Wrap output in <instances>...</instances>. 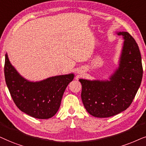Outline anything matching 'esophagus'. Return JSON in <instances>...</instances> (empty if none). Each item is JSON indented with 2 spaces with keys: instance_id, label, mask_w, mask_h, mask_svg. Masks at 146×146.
Listing matches in <instances>:
<instances>
[{
  "instance_id": "34e87169",
  "label": "esophagus",
  "mask_w": 146,
  "mask_h": 146,
  "mask_svg": "<svg viewBox=\"0 0 146 146\" xmlns=\"http://www.w3.org/2000/svg\"><path fill=\"white\" fill-rule=\"evenodd\" d=\"M82 73H83L82 71H78V73H79V74H82Z\"/></svg>"
}]
</instances>
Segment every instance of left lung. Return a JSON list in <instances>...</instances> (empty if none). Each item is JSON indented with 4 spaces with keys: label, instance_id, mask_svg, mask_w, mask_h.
<instances>
[{
    "label": "left lung",
    "instance_id": "obj_1",
    "mask_svg": "<svg viewBox=\"0 0 146 146\" xmlns=\"http://www.w3.org/2000/svg\"><path fill=\"white\" fill-rule=\"evenodd\" d=\"M123 39L118 66L108 79H79L85 108L96 117L115 115L129 108L140 87L143 76L138 45L125 31H117Z\"/></svg>",
    "mask_w": 146,
    "mask_h": 146
}]
</instances>
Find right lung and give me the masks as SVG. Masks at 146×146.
<instances>
[{
  "label": "right lung",
  "mask_w": 146,
  "mask_h": 146,
  "mask_svg": "<svg viewBox=\"0 0 146 146\" xmlns=\"http://www.w3.org/2000/svg\"><path fill=\"white\" fill-rule=\"evenodd\" d=\"M5 76L15 104L21 111L36 119H49L57 113L66 87L74 73L31 81L23 77L5 54Z\"/></svg>",
  "instance_id": "right-lung-1"
}]
</instances>
